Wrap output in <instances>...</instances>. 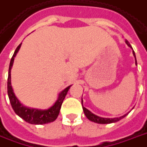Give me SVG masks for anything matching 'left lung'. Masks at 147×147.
<instances>
[{"label": "left lung", "instance_id": "8db88e82", "mask_svg": "<svg viewBox=\"0 0 147 147\" xmlns=\"http://www.w3.org/2000/svg\"><path fill=\"white\" fill-rule=\"evenodd\" d=\"M125 43L128 44V46L131 47V45H130V43H129V41H128V40H125ZM133 54H134L135 57H136L134 51H133ZM136 64L137 65L136 60ZM82 108H83V111H84L85 115L86 116V118H87L89 120L92 121H93V122H96V123H99V124H110V123H113V122H116V121H118L121 120V119H122L123 118H125L126 115H128V114H125V115L121 116V117H119V118H100V117L96 116V115H95L94 114H93L92 112H90L89 110L86 109V108L83 107V106H82Z\"/></svg>", "mask_w": 147, "mask_h": 147}]
</instances>
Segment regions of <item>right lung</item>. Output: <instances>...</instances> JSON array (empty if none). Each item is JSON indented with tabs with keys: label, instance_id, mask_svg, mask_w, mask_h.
<instances>
[{
	"label": "right lung",
	"instance_id": "obj_1",
	"mask_svg": "<svg viewBox=\"0 0 147 147\" xmlns=\"http://www.w3.org/2000/svg\"><path fill=\"white\" fill-rule=\"evenodd\" d=\"M20 43L15 51V53L13 54L12 57L11 59L9 65V70H8V76H7V94L9 97L10 103L11 104L13 110L15 111L16 114L21 117L22 119L26 121V122L30 124H34V125H43V124L50 123L56 120L57 116L59 115L60 109L61 107V104L63 100L65 99V96L67 95L68 90L71 86L65 88L61 93L59 94V97L57 100L55 102V104L50 107L47 110H38L33 109V108H29L23 106L22 104L18 101L17 97L13 92L12 87L11 85V69L12 67L13 62H14V58L16 57L17 52L21 47Z\"/></svg>",
	"mask_w": 147,
	"mask_h": 147
}]
</instances>
